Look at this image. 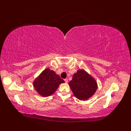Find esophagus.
Wrapping results in <instances>:
<instances>
[{
  "mask_svg": "<svg viewBox=\"0 0 131 131\" xmlns=\"http://www.w3.org/2000/svg\"><path fill=\"white\" fill-rule=\"evenodd\" d=\"M64 81L66 82V83H67V82H68V79H64Z\"/></svg>",
  "mask_w": 131,
  "mask_h": 131,
  "instance_id": "obj_1",
  "label": "esophagus"
}]
</instances>
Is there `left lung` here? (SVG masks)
I'll return each instance as SVG.
<instances>
[{
  "mask_svg": "<svg viewBox=\"0 0 131 131\" xmlns=\"http://www.w3.org/2000/svg\"><path fill=\"white\" fill-rule=\"evenodd\" d=\"M69 85L74 96L80 100H87L92 97L97 89L94 79L83 69L75 73Z\"/></svg>",
  "mask_w": 131,
  "mask_h": 131,
  "instance_id": "obj_1",
  "label": "left lung"
}]
</instances>
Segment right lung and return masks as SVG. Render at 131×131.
<instances>
[{"mask_svg": "<svg viewBox=\"0 0 131 131\" xmlns=\"http://www.w3.org/2000/svg\"><path fill=\"white\" fill-rule=\"evenodd\" d=\"M64 81L53 70L47 68L42 71L33 82L35 90L42 97H48L52 94L59 84Z\"/></svg>", "mask_w": 131, "mask_h": 131, "instance_id": "obj_1", "label": "right lung"}]
</instances>
